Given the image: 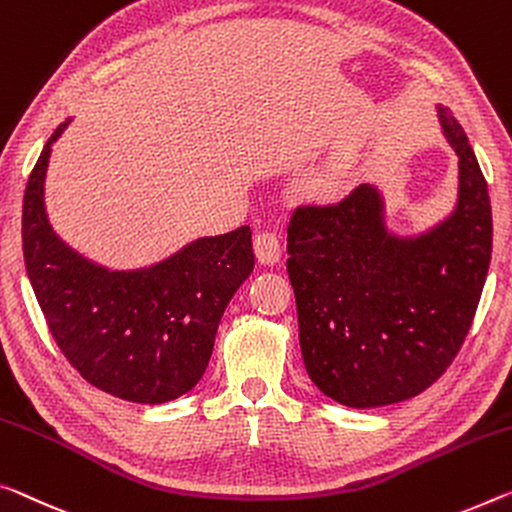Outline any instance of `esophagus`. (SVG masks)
<instances>
[{"label":"esophagus","instance_id":"esophagus-1","mask_svg":"<svg viewBox=\"0 0 512 512\" xmlns=\"http://www.w3.org/2000/svg\"><path fill=\"white\" fill-rule=\"evenodd\" d=\"M255 255L262 264H275L280 259V239L273 232H257L253 241Z\"/></svg>","mask_w":512,"mask_h":512}]
</instances>
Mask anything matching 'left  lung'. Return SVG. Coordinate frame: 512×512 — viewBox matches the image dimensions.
Returning <instances> with one entry per match:
<instances>
[{
  "label": "left lung",
  "instance_id": "8db88e82",
  "mask_svg": "<svg viewBox=\"0 0 512 512\" xmlns=\"http://www.w3.org/2000/svg\"><path fill=\"white\" fill-rule=\"evenodd\" d=\"M435 109L458 154V200L444 221L399 237L373 184L291 216L287 273L300 353L312 383L348 408L399 403L431 387L465 342L488 278V182L465 129L442 104Z\"/></svg>",
  "mask_w": 512,
  "mask_h": 512
}]
</instances>
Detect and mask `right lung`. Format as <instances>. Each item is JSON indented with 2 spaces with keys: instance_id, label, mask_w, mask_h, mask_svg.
Returning <instances> with one entry per match:
<instances>
[{
  "instance_id": "right-lung-1",
  "label": "right lung",
  "mask_w": 512,
  "mask_h": 512,
  "mask_svg": "<svg viewBox=\"0 0 512 512\" xmlns=\"http://www.w3.org/2000/svg\"><path fill=\"white\" fill-rule=\"evenodd\" d=\"M47 139L22 202L24 266L66 360L102 392L159 405L198 385L227 303L253 273L248 225L186 243L161 262L111 271L72 250L45 212Z\"/></svg>"
}]
</instances>
